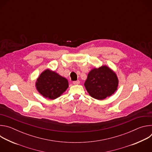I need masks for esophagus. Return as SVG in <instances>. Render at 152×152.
<instances>
[{
	"label": "esophagus",
	"mask_w": 152,
	"mask_h": 152,
	"mask_svg": "<svg viewBox=\"0 0 152 152\" xmlns=\"http://www.w3.org/2000/svg\"><path fill=\"white\" fill-rule=\"evenodd\" d=\"M73 83L74 85H78V84H79V83H80V81H79V80L74 81V82H73Z\"/></svg>",
	"instance_id": "1"
}]
</instances>
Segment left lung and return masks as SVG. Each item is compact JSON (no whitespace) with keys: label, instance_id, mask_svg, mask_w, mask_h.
<instances>
[{"label":"left lung","instance_id":"obj_1","mask_svg":"<svg viewBox=\"0 0 152 152\" xmlns=\"http://www.w3.org/2000/svg\"><path fill=\"white\" fill-rule=\"evenodd\" d=\"M84 85L93 98L103 100L117 90L118 79L116 73L106 66L92 69L88 74Z\"/></svg>","mask_w":152,"mask_h":152}]
</instances>
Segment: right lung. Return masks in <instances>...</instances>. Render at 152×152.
I'll return each mask as SVG.
<instances>
[{
  "instance_id": "add662e5",
  "label": "right lung",
  "mask_w": 152,
  "mask_h": 152,
  "mask_svg": "<svg viewBox=\"0 0 152 152\" xmlns=\"http://www.w3.org/2000/svg\"><path fill=\"white\" fill-rule=\"evenodd\" d=\"M37 91L45 98L54 100L69 87V82L57 73L47 69L42 72L35 82Z\"/></svg>"
}]
</instances>
